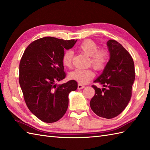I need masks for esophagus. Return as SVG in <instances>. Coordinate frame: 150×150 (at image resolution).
<instances>
[{"label": "esophagus", "mask_w": 150, "mask_h": 150, "mask_svg": "<svg viewBox=\"0 0 150 150\" xmlns=\"http://www.w3.org/2000/svg\"><path fill=\"white\" fill-rule=\"evenodd\" d=\"M84 88H85L84 85H82L81 84H78V89H79V90H81V89H83Z\"/></svg>", "instance_id": "34e87169"}]
</instances>
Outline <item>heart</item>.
<instances>
[{
    "mask_svg": "<svg viewBox=\"0 0 150 150\" xmlns=\"http://www.w3.org/2000/svg\"><path fill=\"white\" fill-rule=\"evenodd\" d=\"M79 50L90 57L89 64L100 71L103 70L109 61L110 53L105 47L98 48L97 44L91 39H86L82 42L78 46ZM73 52L70 50L65 51L62 55V62L66 68L72 66ZM95 76L94 72L91 69H76L69 73V78L77 81L81 84H87Z\"/></svg>",
    "mask_w": 150,
    "mask_h": 150,
    "instance_id": "obj_1",
    "label": "heart"
}]
</instances>
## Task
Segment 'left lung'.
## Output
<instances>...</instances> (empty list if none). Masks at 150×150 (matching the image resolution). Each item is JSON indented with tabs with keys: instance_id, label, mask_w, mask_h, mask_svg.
I'll return each mask as SVG.
<instances>
[{
	"instance_id": "1",
	"label": "left lung",
	"mask_w": 150,
	"mask_h": 150,
	"mask_svg": "<svg viewBox=\"0 0 150 150\" xmlns=\"http://www.w3.org/2000/svg\"><path fill=\"white\" fill-rule=\"evenodd\" d=\"M107 46L110 60L103 73L93 82L104 88L92 85L95 93L90 100V107L98 116L110 119L119 115L128 104L135 73L132 57L122 44L109 40Z\"/></svg>"
}]
</instances>
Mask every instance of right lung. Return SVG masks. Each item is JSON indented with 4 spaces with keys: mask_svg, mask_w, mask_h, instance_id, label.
<instances>
[{
    "mask_svg": "<svg viewBox=\"0 0 150 150\" xmlns=\"http://www.w3.org/2000/svg\"><path fill=\"white\" fill-rule=\"evenodd\" d=\"M77 40H65L46 37L28 46L19 64V84L28 109L44 122L61 119L68 107V95L77 89L74 80L55 84L66 77L62 62L64 50Z\"/></svg>",
    "mask_w": 150,
    "mask_h": 150,
    "instance_id": "obj_1",
    "label": "right lung"
}]
</instances>
